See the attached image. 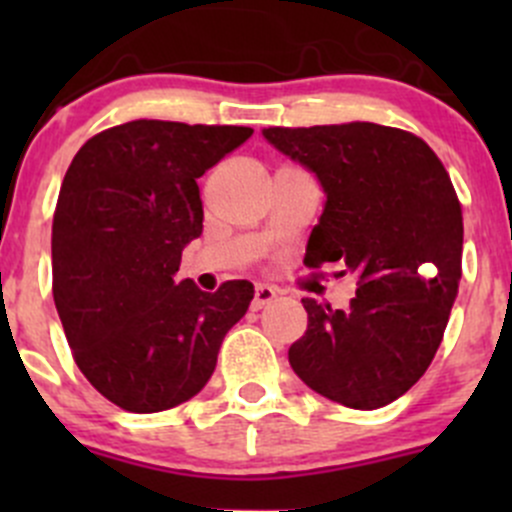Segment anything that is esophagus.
<instances>
[{"label": "esophagus", "instance_id": "1", "mask_svg": "<svg viewBox=\"0 0 512 512\" xmlns=\"http://www.w3.org/2000/svg\"><path fill=\"white\" fill-rule=\"evenodd\" d=\"M277 297V289L270 287V285H255V297H252V309H262L267 307V304L272 302V299Z\"/></svg>", "mask_w": 512, "mask_h": 512}]
</instances>
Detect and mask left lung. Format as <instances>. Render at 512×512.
I'll use <instances>...</instances> for the list:
<instances>
[{
	"mask_svg": "<svg viewBox=\"0 0 512 512\" xmlns=\"http://www.w3.org/2000/svg\"><path fill=\"white\" fill-rule=\"evenodd\" d=\"M262 136L327 193L304 265L342 262L356 277L347 309L304 297L294 374L349 409H381L426 374L458 294L463 213L426 141L379 123L282 128Z\"/></svg>",
	"mask_w": 512,
	"mask_h": 512,
	"instance_id": "obj_1",
	"label": "left lung"
}]
</instances>
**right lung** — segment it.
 Returning <instances> with one entry per match:
<instances>
[{
    "mask_svg": "<svg viewBox=\"0 0 512 512\" xmlns=\"http://www.w3.org/2000/svg\"><path fill=\"white\" fill-rule=\"evenodd\" d=\"M247 126L141 121L106 128L71 160L51 225L54 302L81 374L111 404L156 414L193 399L255 287L175 282L203 232L198 178Z\"/></svg>",
    "mask_w": 512,
    "mask_h": 512,
    "instance_id": "1",
    "label": "right lung"
}]
</instances>
